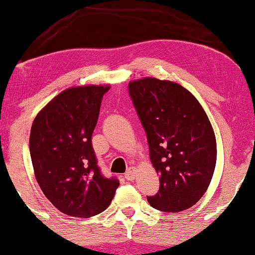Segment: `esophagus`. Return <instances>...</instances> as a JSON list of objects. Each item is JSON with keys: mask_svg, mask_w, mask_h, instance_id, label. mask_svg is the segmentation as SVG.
<instances>
[{"mask_svg": "<svg viewBox=\"0 0 255 255\" xmlns=\"http://www.w3.org/2000/svg\"><path fill=\"white\" fill-rule=\"evenodd\" d=\"M134 176H135V171H134L133 168H129L127 170V172L125 174V177L127 178L128 181H133L134 180Z\"/></svg>", "mask_w": 255, "mask_h": 255, "instance_id": "34e87169", "label": "esophagus"}]
</instances>
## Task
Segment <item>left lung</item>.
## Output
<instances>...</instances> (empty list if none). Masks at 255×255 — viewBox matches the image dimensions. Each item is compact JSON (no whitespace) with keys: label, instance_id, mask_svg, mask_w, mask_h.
<instances>
[{"label":"left lung","instance_id":"obj_1","mask_svg":"<svg viewBox=\"0 0 255 255\" xmlns=\"http://www.w3.org/2000/svg\"><path fill=\"white\" fill-rule=\"evenodd\" d=\"M129 96L147 135L159 191L148 204L181 212L197 204L211 182L217 159L215 131L198 99L174 81H130Z\"/></svg>","mask_w":255,"mask_h":255}]
</instances>
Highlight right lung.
Listing matches in <instances>:
<instances>
[{
    "mask_svg": "<svg viewBox=\"0 0 255 255\" xmlns=\"http://www.w3.org/2000/svg\"><path fill=\"white\" fill-rule=\"evenodd\" d=\"M109 89L89 85L64 90L32 124L34 176L44 195L64 215L89 218L103 212L120 186L116 177L102 175L91 140Z\"/></svg>",
    "mask_w": 255,
    "mask_h": 255,
    "instance_id": "right-lung-1",
    "label": "right lung"
}]
</instances>
